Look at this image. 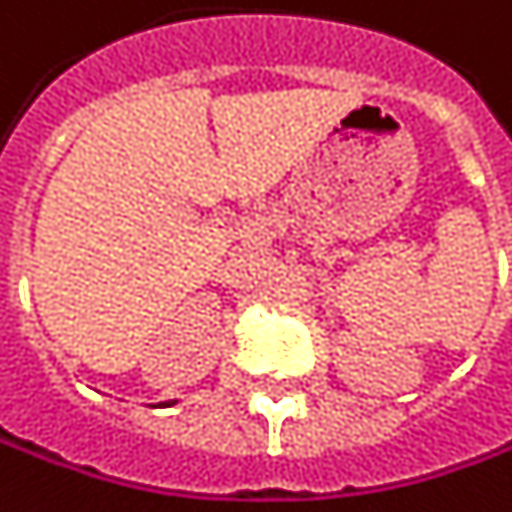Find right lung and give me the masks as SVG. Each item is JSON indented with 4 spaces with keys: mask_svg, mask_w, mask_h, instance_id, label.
Listing matches in <instances>:
<instances>
[{
    "mask_svg": "<svg viewBox=\"0 0 512 512\" xmlns=\"http://www.w3.org/2000/svg\"><path fill=\"white\" fill-rule=\"evenodd\" d=\"M174 405V402H160V407H171Z\"/></svg>",
    "mask_w": 512,
    "mask_h": 512,
    "instance_id": "1",
    "label": "right lung"
}]
</instances>
